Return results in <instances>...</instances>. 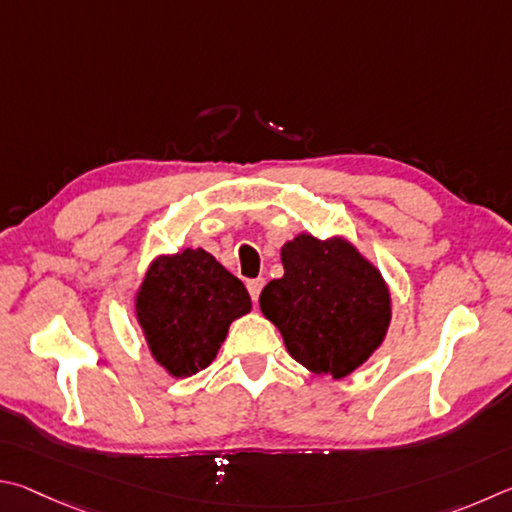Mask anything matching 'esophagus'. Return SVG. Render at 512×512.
<instances>
[{
	"mask_svg": "<svg viewBox=\"0 0 512 512\" xmlns=\"http://www.w3.org/2000/svg\"><path fill=\"white\" fill-rule=\"evenodd\" d=\"M263 285H265V279H251L247 281V290H249V297L258 301V297H261L263 292Z\"/></svg>",
	"mask_w": 512,
	"mask_h": 512,
	"instance_id": "esophagus-1",
	"label": "esophagus"
}]
</instances>
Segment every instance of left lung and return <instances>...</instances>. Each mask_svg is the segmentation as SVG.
<instances>
[{"label": "left lung", "instance_id": "1", "mask_svg": "<svg viewBox=\"0 0 512 512\" xmlns=\"http://www.w3.org/2000/svg\"><path fill=\"white\" fill-rule=\"evenodd\" d=\"M285 274L261 292L263 315L312 373L346 378L382 344L391 301L380 272L344 240L301 233L283 247Z\"/></svg>", "mask_w": 512, "mask_h": 512}]
</instances>
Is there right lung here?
I'll return each instance as SVG.
<instances>
[{
  "label": "right lung",
  "mask_w": 512,
  "mask_h": 512,
  "mask_svg": "<svg viewBox=\"0 0 512 512\" xmlns=\"http://www.w3.org/2000/svg\"><path fill=\"white\" fill-rule=\"evenodd\" d=\"M249 310L245 285L204 249L159 258L137 294L150 351L175 378L206 369L231 321Z\"/></svg>",
  "instance_id": "add662e5"
}]
</instances>
